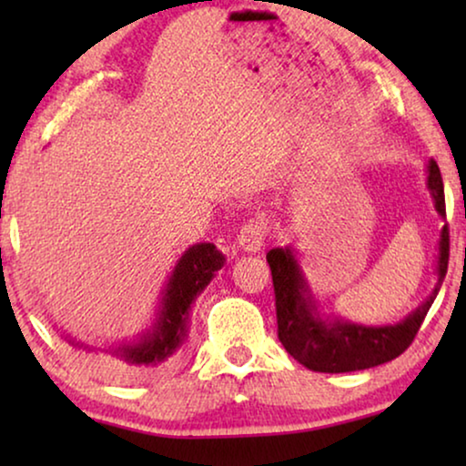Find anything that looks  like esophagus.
Wrapping results in <instances>:
<instances>
[{"label": "esophagus", "instance_id": "esophagus-1", "mask_svg": "<svg viewBox=\"0 0 466 466\" xmlns=\"http://www.w3.org/2000/svg\"><path fill=\"white\" fill-rule=\"evenodd\" d=\"M267 239V225L263 218L248 220L238 235V246L244 252H258L265 246Z\"/></svg>", "mask_w": 466, "mask_h": 466}]
</instances>
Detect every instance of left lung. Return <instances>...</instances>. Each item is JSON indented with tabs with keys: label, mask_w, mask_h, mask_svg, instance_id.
<instances>
[{
	"label": "left lung",
	"mask_w": 466,
	"mask_h": 466,
	"mask_svg": "<svg viewBox=\"0 0 466 466\" xmlns=\"http://www.w3.org/2000/svg\"><path fill=\"white\" fill-rule=\"evenodd\" d=\"M429 190L435 201V209L445 218V195L439 165L429 163ZM450 260V228L445 225L439 238L437 284L431 297L418 305L405 320L388 327H362V324L343 322L339 318L329 320L316 308L309 295L295 250L273 248L267 252V263L271 267L273 292H276L278 337L292 359L303 367L320 373H348L371 369L397 359L411 346L418 335L439 289H441Z\"/></svg>",
	"instance_id": "8db88e82"
}]
</instances>
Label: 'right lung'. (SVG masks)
I'll return each mask as SVG.
<instances>
[{"mask_svg": "<svg viewBox=\"0 0 466 466\" xmlns=\"http://www.w3.org/2000/svg\"><path fill=\"white\" fill-rule=\"evenodd\" d=\"M222 265H225V257L214 244L190 246L171 271L155 324L137 341L106 350L112 354V359L118 360L112 367L120 373H144L148 369L165 365L187 339L188 314L197 295L206 289ZM69 343L74 348H85L88 352L93 350L72 339Z\"/></svg>", "mask_w": 466, "mask_h": 466, "instance_id": "add662e5", "label": "right lung"}]
</instances>
